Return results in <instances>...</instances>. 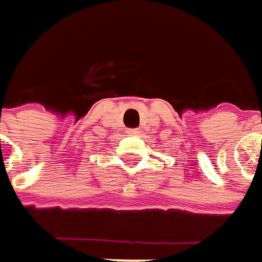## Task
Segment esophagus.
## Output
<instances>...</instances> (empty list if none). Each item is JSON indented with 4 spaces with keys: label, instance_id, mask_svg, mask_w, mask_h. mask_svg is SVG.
Segmentation results:
<instances>
[{
    "label": "esophagus",
    "instance_id": "obj_1",
    "mask_svg": "<svg viewBox=\"0 0 262 262\" xmlns=\"http://www.w3.org/2000/svg\"><path fill=\"white\" fill-rule=\"evenodd\" d=\"M127 133H129V135H136V133H138V129H129Z\"/></svg>",
    "mask_w": 262,
    "mask_h": 262
}]
</instances>
